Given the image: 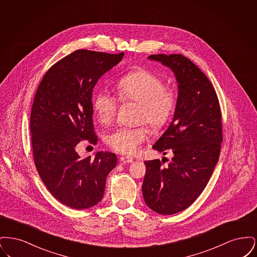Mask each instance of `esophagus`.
<instances>
[{"label": "esophagus", "mask_w": 257, "mask_h": 257, "mask_svg": "<svg viewBox=\"0 0 257 257\" xmlns=\"http://www.w3.org/2000/svg\"><path fill=\"white\" fill-rule=\"evenodd\" d=\"M120 162L123 163V164H131V163H133V158H131V157H128V156H122V157H120Z\"/></svg>", "instance_id": "34e87169"}]
</instances>
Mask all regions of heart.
I'll return each instance as SVG.
<instances>
[{
	"instance_id": "obj_1",
	"label": "heart",
	"mask_w": 257,
	"mask_h": 257,
	"mask_svg": "<svg viewBox=\"0 0 257 257\" xmlns=\"http://www.w3.org/2000/svg\"><path fill=\"white\" fill-rule=\"evenodd\" d=\"M115 90L123 103L139 104L138 122L149 124L154 131L170 122L177 108L176 90L165 85L161 76L145 68L124 75L117 81ZM93 110L100 122L109 124L116 115L117 100L108 90L102 89L94 96ZM149 129L146 125L119 127L106 137L105 143L118 153L133 155L147 141Z\"/></svg>"
}]
</instances>
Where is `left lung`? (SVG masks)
Returning <instances> with one entry per match:
<instances>
[{
    "instance_id": "8db88e82",
    "label": "left lung",
    "mask_w": 257,
    "mask_h": 257,
    "mask_svg": "<svg viewBox=\"0 0 257 257\" xmlns=\"http://www.w3.org/2000/svg\"><path fill=\"white\" fill-rule=\"evenodd\" d=\"M149 59L173 70L178 104L168 130L153 146L173 157L166 167L164 159L145 162L143 195L150 209L172 215L193 204L209 182L220 156L221 112L214 86L193 61L181 54L151 55Z\"/></svg>"
}]
</instances>
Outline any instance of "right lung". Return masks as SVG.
I'll return each mask as SVG.
<instances>
[{"instance_id":"add662e5","label":"right lung","mask_w":257,"mask_h":257,"mask_svg":"<svg viewBox=\"0 0 257 257\" xmlns=\"http://www.w3.org/2000/svg\"><path fill=\"white\" fill-rule=\"evenodd\" d=\"M123 55L76 50L52 65L37 87L30 119L33 157L42 182L68 207L100 202L106 178L116 166L114 153L81 158L75 148L82 141L96 145L92 90Z\"/></svg>"}]
</instances>
